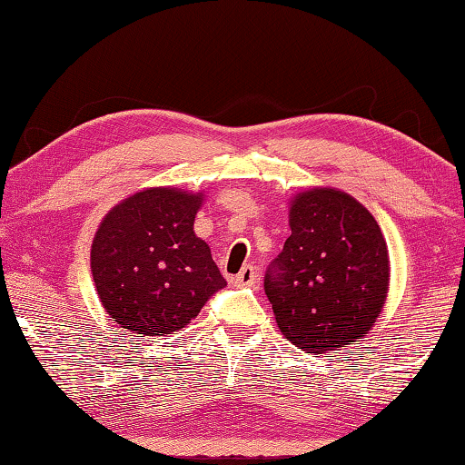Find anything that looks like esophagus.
Listing matches in <instances>:
<instances>
[{"mask_svg": "<svg viewBox=\"0 0 465 465\" xmlns=\"http://www.w3.org/2000/svg\"><path fill=\"white\" fill-rule=\"evenodd\" d=\"M256 281H258V271L254 269V266H250V264L243 266V269L233 277V282L238 287H252Z\"/></svg>", "mask_w": 465, "mask_h": 465, "instance_id": "obj_1", "label": "esophagus"}]
</instances>
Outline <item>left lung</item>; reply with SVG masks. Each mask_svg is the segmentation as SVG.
Listing matches in <instances>:
<instances>
[{"instance_id": "left-lung-1", "label": "left lung", "mask_w": 465, "mask_h": 465, "mask_svg": "<svg viewBox=\"0 0 465 465\" xmlns=\"http://www.w3.org/2000/svg\"><path fill=\"white\" fill-rule=\"evenodd\" d=\"M291 235L264 274L285 338L308 352L357 342L375 324L390 285V256L373 215L346 193L295 196Z\"/></svg>"}]
</instances>
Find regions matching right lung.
<instances>
[{"instance_id":"right-lung-1","label":"right lung","mask_w":465,"mask_h":465,"mask_svg":"<svg viewBox=\"0 0 465 465\" xmlns=\"http://www.w3.org/2000/svg\"><path fill=\"white\" fill-rule=\"evenodd\" d=\"M203 194L147 188L100 223L92 274L102 305L121 328L163 336L184 328L227 282L207 242L194 235Z\"/></svg>"}]
</instances>
